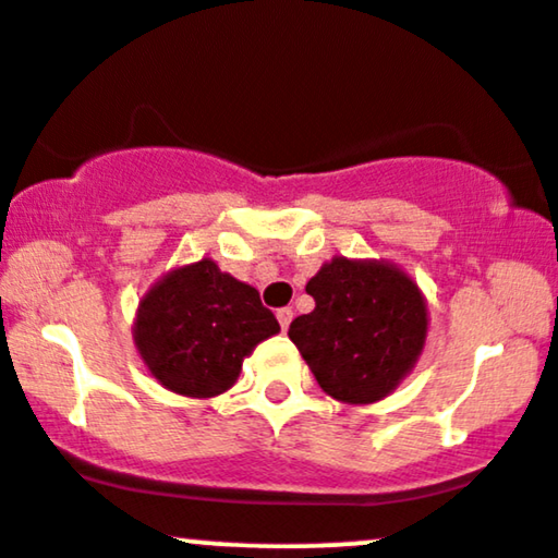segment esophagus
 I'll return each instance as SVG.
<instances>
[{"label":"esophagus","mask_w":558,"mask_h":558,"mask_svg":"<svg viewBox=\"0 0 558 558\" xmlns=\"http://www.w3.org/2000/svg\"><path fill=\"white\" fill-rule=\"evenodd\" d=\"M278 322H280V327H283V332L288 330V325H291L293 322V308H278Z\"/></svg>","instance_id":"34e87169"}]
</instances>
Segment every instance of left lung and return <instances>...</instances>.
Wrapping results in <instances>:
<instances>
[{
  "label": "left lung",
  "mask_w": 558,
  "mask_h": 558,
  "mask_svg": "<svg viewBox=\"0 0 558 558\" xmlns=\"http://www.w3.org/2000/svg\"><path fill=\"white\" fill-rule=\"evenodd\" d=\"M314 312L288 338L327 395L348 405L385 400L424 353L428 306L415 280L387 259L332 257L306 283Z\"/></svg>",
  "instance_id": "8db88e82"
}]
</instances>
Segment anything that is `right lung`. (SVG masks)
<instances>
[{
  "mask_svg": "<svg viewBox=\"0 0 558 558\" xmlns=\"http://www.w3.org/2000/svg\"><path fill=\"white\" fill-rule=\"evenodd\" d=\"M280 332L257 288L220 270L210 257L173 267L147 288L132 338L160 387L184 398H218L236 385L241 364Z\"/></svg>",
  "mask_w": 558,
  "mask_h": 558,
  "instance_id": "add662e5",
  "label": "right lung"
}]
</instances>
